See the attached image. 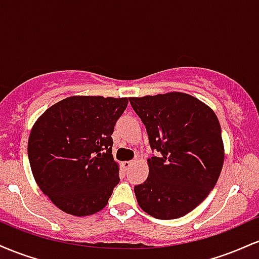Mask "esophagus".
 Here are the masks:
<instances>
[{"mask_svg": "<svg viewBox=\"0 0 259 259\" xmlns=\"http://www.w3.org/2000/svg\"><path fill=\"white\" fill-rule=\"evenodd\" d=\"M133 164H134L133 160H124V162H123V167H124V169H129L130 167H132Z\"/></svg>", "mask_w": 259, "mask_h": 259, "instance_id": "esophagus-1", "label": "esophagus"}]
</instances>
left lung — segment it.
<instances>
[{
    "label": "left lung",
    "mask_w": 259,
    "mask_h": 259,
    "mask_svg": "<svg viewBox=\"0 0 259 259\" xmlns=\"http://www.w3.org/2000/svg\"><path fill=\"white\" fill-rule=\"evenodd\" d=\"M146 126L148 177L134 187L139 206L157 219H177L195 209L215 186L224 163V144L215 113L184 92L130 97Z\"/></svg>",
    "instance_id": "left-lung-1"
}]
</instances>
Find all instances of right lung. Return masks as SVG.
Returning a JSON list of instances; mask_svg holds the SVG:
<instances>
[{
    "label": "right lung",
    "instance_id": "right-lung-1",
    "mask_svg": "<svg viewBox=\"0 0 259 259\" xmlns=\"http://www.w3.org/2000/svg\"><path fill=\"white\" fill-rule=\"evenodd\" d=\"M126 97L70 96L46 109L32 125L28 156L34 179L68 214L100 212L119 183L112 134Z\"/></svg>",
    "mask_w": 259,
    "mask_h": 259
}]
</instances>
